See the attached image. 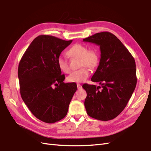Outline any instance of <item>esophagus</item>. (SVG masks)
Masks as SVG:
<instances>
[{"label": "esophagus", "instance_id": "obj_1", "mask_svg": "<svg viewBox=\"0 0 151 151\" xmlns=\"http://www.w3.org/2000/svg\"><path fill=\"white\" fill-rule=\"evenodd\" d=\"M77 89H80L82 88V86H81L80 84H77Z\"/></svg>", "mask_w": 151, "mask_h": 151}]
</instances>
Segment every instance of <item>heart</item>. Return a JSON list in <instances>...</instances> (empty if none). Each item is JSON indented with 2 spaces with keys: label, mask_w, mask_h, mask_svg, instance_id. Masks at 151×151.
Returning <instances> with one entry per match:
<instances>
[{
  "label": "heart",
  "mask_w": 151,
  "mask_h": 151,
  "mask_svg": "<svg viewBox=\"0 0 151 151\" xmlns=\"http://www.w3.org/2000/svg\"><path fill=\"white\" fill-rule=\"evenodd\" d=\"M67 54L71 58L79 59V67H81L78 70L72 72L68 76L67 81L70 83L84 82L89 76V70L87 68L94 69L99 63V51L95 48L88 50V47L84 44H74L69 49ZM57 64L59 68L64 73L68 74L70 72L69 62L64 56H59L58 57Z\"/></svg>",
  "instance_id": "b5f03b06"
}]
</instances>
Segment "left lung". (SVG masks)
I'll return each instance as SVG.
<instances>
[{
  "instance_id": "left-lung-1",
  "label": "left lung",
  "mask_w": 151,
  "mask_h": 151,
  "mask_svg": "<svg viewBox=\"0 0 151 151\" xmlns=\"http://www.w3.org/2000/svg\"><path fill=\"white\" fill-rule=\"evenodd\" d=\"M83 41L100 46L99 65L91 77L101 87L84 84V106L88 116L100 121L114 119L126 107L137 82L135 59L121 40L109 32L89 36Z\"/></svg>"
}]
</instances>
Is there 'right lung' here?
I'll list each match as a JSON object with an SVG mask.
<instances>
[{
  "label": "right lung",
  "instance_id": "add662e5",
  "mask_svg": "<svg viewBox=\"0 0 151 151\" xmlns=\"http://www.w3.org/2000/svg\"><path fill=\"white\" fill-rule=\"evenodd\" d=\"M72 42L52 35H39L19 62L21 96L35 117L44 123L63 119L77 90L76 83L63 82L65 77L57 64L58 57Z\"/></svg>",
  "mask_w": 151,
  "mask_h": 151
}]
</instances>
